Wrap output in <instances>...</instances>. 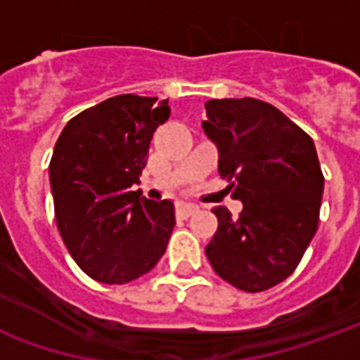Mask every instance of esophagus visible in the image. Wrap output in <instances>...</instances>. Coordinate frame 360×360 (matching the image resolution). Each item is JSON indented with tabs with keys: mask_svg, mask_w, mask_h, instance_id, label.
Masks as SVG:
<instances>
[{
	"mask_svg": "<svg viewBox=\"0 0 360 360\" xmlns=\"http://www.w3.org/2000/svg\"><path fill=\"white\" fill-rule=\"evenodd\" d=\"M195 212H198V206L193 202H179V206H177V214H179L181 218H188Z\"/></svg>",
	"mask_w": 360,
	"mask_h": 360,
	"instance_id": "esophagus-1",
	"label": "esophagus"
}]
</instances>
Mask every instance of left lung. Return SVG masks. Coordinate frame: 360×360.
<instances>
[{
  "label": "left lung",
  "mask_w": 360,
  "mask_h": 360,
  "mask_svg": "<svg viewBox=\"0 0 360 360\" xmlns=\"http://www.w3.org/2000/svg\"><path fill=\"white\" fill-rule=\"evenodd\" d=\"M202 129L218 148V172L241 200L237 219L216 208L206 257L219 278L258 293L289 278L318 227L324 175L309 134L255 98L206 102Z\"/></svg>",
  "instance_id": "left-lung-1"
}]
</instances>
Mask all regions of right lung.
Masks as SVG:
<instances>
[{"instance_id": "1", "label": "right lung", "mask_w": 360, "mask_h": 360, "mask_svg": "<svg viewBox=\"0 0 360 360\" xmlns=\"http://www.w3.org/2000/svg\"><path fill=\"white\" fill-rule=\"evenodd\" d=\"M167 117V100L113 96L71 119L56 142L50 185L59 233L75 262L100 283L121 285L148 274L172 237V200L133 191L152 134Z\"/></svg>"}]
</instances>
